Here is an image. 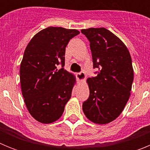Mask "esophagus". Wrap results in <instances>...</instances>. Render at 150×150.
<instances>
[{"label": "esophagus", "instance_id": "34e87169", "mask_svg": "<svg viewBox=\"0 0 150 150\" xmlns=\"http://www.w3.org/2000/svg\"><path fill=\"white\" fill-rule=\"evenodd\" d=\"M76 77H77V79H79V80L83 81V80H84V79H86V74H85V73L83 72V71H81V72L78 73V74H76Z\"/></svg>", "mask_w": 150, "mask_h": 150}]
</instances>
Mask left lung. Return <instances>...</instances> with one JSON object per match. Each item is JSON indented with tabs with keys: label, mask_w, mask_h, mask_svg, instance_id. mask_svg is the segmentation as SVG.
I'll list each match as a JSON object with an SVG mask.
<instances>
[{
	"label": "left lung",
	"mask_w": 150,
	"mask_h": 150,
	"mask_svg": "<svg viewBox=\"0 0 150 150\" xmlns=\"http://www.w3.org/2000/svg\"><path fill=\"white\" fill-rule=\"evenodd\" d=\"M90 43L96 76L87 79L89 97L83 110L90 121L107 124L121 114L130 97L134 79L132 58L122 41L109 30L82 29Z\"/></svg>",
	"instance_id": "left-lung-1"
}]
</instances>
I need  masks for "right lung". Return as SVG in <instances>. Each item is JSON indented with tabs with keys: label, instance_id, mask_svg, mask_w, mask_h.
I'll return each mask as SVG.
<instances>
[{
	"label": "right lung",
	"instance_id": "right-lung-1",
	"mask_svg": "<svg viewBox=\"0 0 150 150\" xmlns=\"http://www.w3.org/2000/svg\"><path fill=\"white\" fill-rule=\"evenodd\" d=\"M79 34L76 29L49 27L35 34L20 65L21 88L30 114L49 124L59 120L71 98L75 77L64 70L65 48ZM62 68L58 70L57 66Z\"/></svg>",
	"mask_w": 150,
	"mask_h": 150
}]
</instances>
